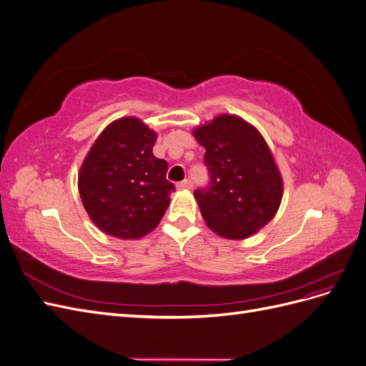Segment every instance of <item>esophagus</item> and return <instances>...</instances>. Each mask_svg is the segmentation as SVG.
<instances>
[{"mask_svg":"<svg viewBox=\"0 0 366 366\" xmlns=\"http://www.w3.org/2000/svg\"><path fill=\"white\" fill-rule=\"evenodd\" d=\"M177 187H179V189H191L192 182L191 180H183V182H180L179 184H177Z\"/></svg>","mask_w":366,"mask_h":366,"instance_id":"34e87169","label":"esophagus"}]
</instances>
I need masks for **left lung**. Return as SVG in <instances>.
<instances>
[{
	"label": "left lung",
	"instance_id": "8db88e82",
	"mask_svg": "<svg viewBox=\"0 0 366 366\" xmlns=\"http://www.w3.org/2000/svg\"><path fill=\"white\" fill-rule=\"evenodd\" d=\"M204 147L210 186L195 191L206 226L226 239L257 234L281 206L284 183L261 132L235 114H219L192 129Z\"/></svg>",
	"mask_w": 366,
	"mask_h": 366
}]
</instances>
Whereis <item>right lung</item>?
<instances>
[{
	"mask_svg": "<svg viewBox=\"0 0 366 366\" xmlns=\"http://www.w3.org/2000/svg\"><path fill=\"white\" fill-rule=\"evenodd\" d=\"M157 132L134 116L112 122L84 159L77 187L88 217L104 234L139 239L156 229L175 187L168 163L152 154Z\"/></svg>",
	"mask_w": 366,
	"mask_h": 366,
	"instance_id": "obj_1",
	"label": "right lung"
}]
</instances>
